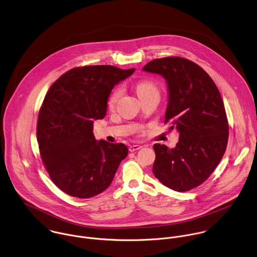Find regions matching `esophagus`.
I'll return each mask as SVG.
<instances>
[{"label": "esophagus", "mask_w": 257, "mask_h": 257, "mask_svg": "<svg viewBox=\"0 0 257 257\" xmlns=\"http://www.w3.org/2000/svg\"><path fill=\"white\" fill-rule=\"evenodd\" d=\"M142 147L140 145H132L129 147V151L130 152H135V151H138L139 149H141Z\"/></svg>", "instance_id": "34e87169"}]
</instances>
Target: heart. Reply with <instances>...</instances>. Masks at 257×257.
<instances>
[{"label": "heart", "mask_w": 257, "mask_h": 257, "mask_svg": "<svg viewBox=\"0 0 257 257\" xmlns=\"http://www.w3.org/2000/svg\"><path fill=\"white\" fill-rule=\"evenodd\" d=\"M136 90L138 93V96L140 98H143L145 96H148L150 94H159V87L152 80H142L139 81L136 84ZM122 94V88L118 87L114 89L108 96L107 98V107L108 108H113L118 99L120 98Z\"/></svg>", "instance_id": "heart-1"}]
</instances>
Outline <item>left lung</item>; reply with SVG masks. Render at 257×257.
<instances>
[{
  "label": "left lung",
  "mask_w": 257,
  "mask_h": 257,
  "mask_svg": "<svg viewBox=\"0 0 257 257\" xmlns=\"http://www.w3.org/2000/svg\"><path fill=\"white\" fill-rule=\"evenodd\" d=\"M143 70L167 80L165 123L170 122V129L180 133L173 149L155 144V177L174 191H190L211 175L225 152L228 121L222 98L211 77L187 58H157Z\"/></svg>",
  "instance_id": "1"
}]
</instances>
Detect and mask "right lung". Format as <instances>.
<instances>
[{
	"mask_svg": "<svg viewBox=\"0 0 257 257\" xmlns=\"http://www.w3.org/2000/svg\"><path fill=\"white\" fill-rule=\"evenodd\" d=\"M135 68L113 65L74 67L58 77L41 106L37 138L52 182L79 199L94 197L113 181L128 149L123 143L96 141L93 120L105 117L107 98Z\"/></svg>",
	"mask_w": 257,
	"mask_h": 257,
	"instance_id": "right-lung-1",
	"label": "right lung"
}]
</instances>
